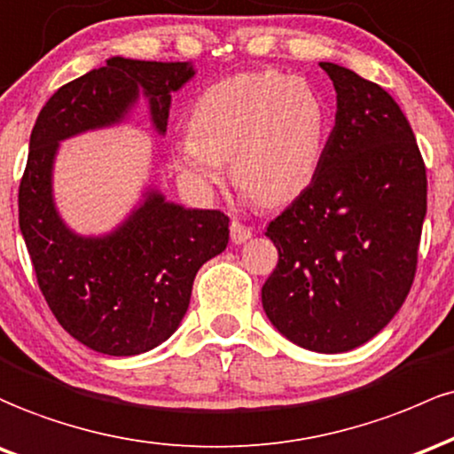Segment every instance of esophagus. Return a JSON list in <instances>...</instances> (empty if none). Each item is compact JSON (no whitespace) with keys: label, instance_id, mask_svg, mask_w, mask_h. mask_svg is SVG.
<instances>
[{"label":"esophagus","instance_id":"1","mask_svg":"<svg viewBox=\"0 0 454 454\" xmlns=\"http://www.w3.org/2000/svg\"><path fill=\"white\" fill-rule=\"evenodd\" d=\"M229 229H231V240L236 244H244L247 240H251V236H253L251 227L242 225L240 221H231V227Z\"/></svg>","mask_w":454,"mask_h":454}]
</instances>
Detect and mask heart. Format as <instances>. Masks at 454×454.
I'll list each match as a JSON object with an SVG mask.
<instances>
[{
    "mask_svg": "<svg viewBox=\"0 0 454 454\" xmlns=\"http://www.w3.org/2000/svg\"><path fill=\"white\" fill-rule=\"evenodd\" d=\"M328 109L313 85L277 70H251L218 81L197 98L191 132L173 162L201 195L225 182L262 207L294 201L313 182L328 141Z\"/></svg>",
    "mask_w": 454,
    "mask_h": 454,
    "instance_id": "heart-1",
    "label": "heart"
}]
</instances>
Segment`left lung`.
<instances>
[{
    "label": "left lung",
    "mask_w": 454,
    "mask_h": 454,
    "mask_svg": "<svg viewBox=\"0 0 454 454\" xmlns=\"http://www.w3.org/2000/svg\"><path fill=\"white\" fill-rule=\"evenodd\" d=\"M334 129L307 191L268 225L278 263L262 287L274 328L340 354L384 330L414 283L427 171L395 98L339 64Z\"/></svg>",
    "instance_id": "obj_1"
}]
</instances>
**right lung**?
Listing matches in <instances>:
<instances>
[{
  "instance_id": "add662e5",
  "label": "right lung",
  "mask_w": 454,
  "mask_h": 454,
  "mask_svg": "<svg viewBox=\"0 0 454 454\" xmlns=\"http://www.w3.org/2000/svg\"><path fill=\"white\" fill-rule=\"evenodd\" d=\"M192 76L191 62L111 58L55 91L29 137L19 186L25 247L55 319L100 354H144L176 333L197 270L227 248L229 218L167 201L147 186L114 231L81 236L55 206V156L70 137L121 124L139 96H145L154 130L165 135L171 94Z\"/></svg>"
}]
</instances>
